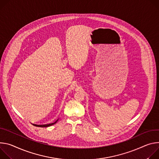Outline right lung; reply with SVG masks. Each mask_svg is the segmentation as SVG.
I'll list each match as a JSON object with an SVG mask.
<instances>
[{
    "instance_id": "1",
    "label": "right lung",
    "mask_w": 159,
    "mask_h": 159,
    "mask_svg": "<svg viewBox=\"0 0 159 159\" xmlns=\"http://www.w3.org/2000/svg\"><path fill=\"white\" fill-rule=\"evenodd\" d=\"M59 120V118L57 119H56L54 122H53L52 123H48V124H45V125H35V124H33V125L35 126H37V127H42V128H46V127H48V126H50L56 124V123Z\"/></svg>"
}]
</instances>
